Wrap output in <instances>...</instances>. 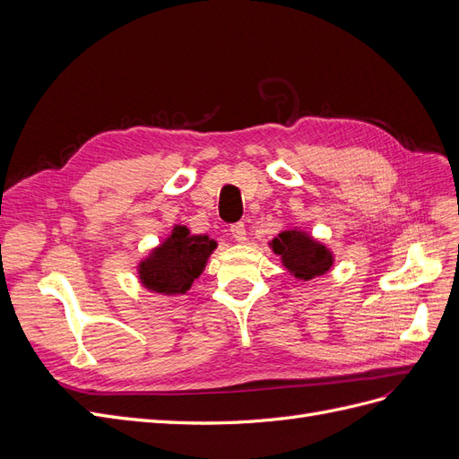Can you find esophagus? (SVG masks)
I'll return each mask as SVG.
<instances>
[{
  "label": "esophagus",
  "mask_w": 459,
  "mask_h": 459,
  "mask_svg": "<svg viewBox=\"0 0 459 459\" xmlns=\"http://www.w3.org/2000/svg\"><path fill=\"white\" fill-rule=\"evenodd\" d=\"M230 231H231V235H233V239H235V241L243 243V241L247 239V230H245V224H243V221H238V224H233Z\"/></svg>",
  "instance_id": "1"
}]
</instances>
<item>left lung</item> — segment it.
I'll return each mask as SVG.
<instances>
[{
    "label": "left lung",
    "mask_w": 459,
    "mask_h": 459,
    "mask_svg": "<svg viewBox=\"0 0 459 459\" xmlns=\"http://www.w3.org/2000/svg\"><path fill=\"white\" fill-rule=\"evenodd\" d=\"M270 248L297 280H314L327 273L333 266V253L329 248L297 228L283 230L272 239Z\"/></svg>",
    "instance_id": "left-lung-1"
}]
</instances>
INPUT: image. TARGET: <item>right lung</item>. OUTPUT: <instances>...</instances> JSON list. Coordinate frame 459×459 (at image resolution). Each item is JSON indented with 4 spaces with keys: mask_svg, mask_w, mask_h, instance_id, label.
Returning <instances> with one entry per match:
<instances>
[{
    "mask_svg": "<svg viewBox=\"0 0 459 459\" xmlns=\"http://www.w3.org/2000/svg\"><path fill=\"white\" fill-rule=\"evenodd\" d=\"M216 247L208 235H191L186 226H174L169 238L140 262V281L151 293L184 295L203 273Z\"/></svg>",
    "mask_w": 459,
    "mask_h": 459,
    "instance_id": "add662e5",
    "label": "right lung"
}]
</instances>
